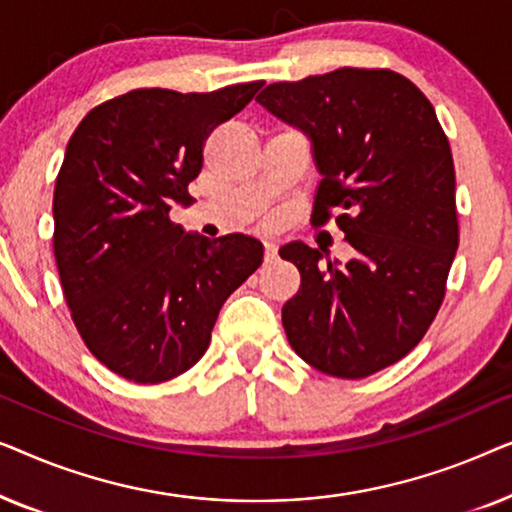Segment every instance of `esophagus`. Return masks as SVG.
<instances>
[{
	"mask_svg": "<svg viewBox=\"0 0 512 512\" xmlns=\"http://www.w3.org/2000/svg\"><path fill=\"white\" fill-rule=\"evenodd\" d=\"M277 258V244L265 242V261H275Z\"/></svg>",
	"mask_w": 512,
	"mask_h": 512,
	"instance_id": "obj_1",
	"label": "esophagus"
}]
</instances>
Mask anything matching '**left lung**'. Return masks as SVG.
<instances>
[{
	"label": "left lung",
	"instance_id": "8db88e82",
	"mask_svg": "<svg viewBox=\"0 0 512 512\" xmlns=\"http://www.w3.org/2000/svg\"><path fill=\"white\" fill-rule=\"evenodd\" d=\"M256 102L310 139L321 174L312 221L338 212L352 247L345 265L303 242L279 249L300 272L282 307L286 338L321 373L373 375L429 331L459 247L452 151L436 109L405 76L354 67L270 83Z\"/></svg>",
	"mask_w": 512,
	"mask_h": 512
}]
</instances>
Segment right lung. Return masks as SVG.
I'll return each mask as SVG.
<instances>
[{
    "label": "right lung",
    "mask_w": 512,
    "mask_h": 512,
    "mask_svg": "<svg viewBox=\"0 0 512 512\" xmlns=\"http://www.w3.org/2000/svg\"><path fill=\"white\" fill-rule=\"evenodd\" d=\"M261 86L130 90L69 139L53 193L55 263L83 342L125 380L158 384L193 368L226 298L263 263L254 237L207 240L170 221L174 205H193L209 132Z\"/></svg>",
    "instance_id": "1"
}]
</instances>
